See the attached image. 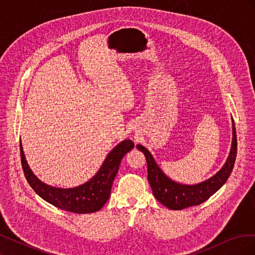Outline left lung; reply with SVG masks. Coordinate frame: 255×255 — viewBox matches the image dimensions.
Listing matches in <instances>:
<instances>
[{
    "label": "left lung",
    "mask_w": 255,
    "mask_h": 255,
    "mask_svg": "<svg viewBox=\"0 0 255 255\" xmlns=\"http://www.w3.org/2000/svg\"><path fill=\"white\" fill-rule=\"evenodd\" d=\"M137 149L140 150L145 156L148 165V181L151 185L153 195L158 201L170 210L179 211L189 206L199 205L212 197L223 184L227 182L233 170L237 153V137L233 120V140L230 155L219 172L196 185H183L169 179L154 160L151 153L144 146L137 144Z\"/></svg>",
    "instance_id": "obj_1"
}]
</instances>
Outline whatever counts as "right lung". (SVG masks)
<instances>
[{"label": "right lung", "mask_w": 255, "mask_h": 255, "mask_svg": "<svg viewBox=\"0 0 255 255\" xmlns=\"http://www.w3.org/2000/svg\"><path fill=\"white\" fill-rule=\"evenodd\" d=\"M134 148L132 140L120 142L107 155L102 167L92 179L75 188H56L42 183L30 170L20 141L21 164L26 181L36 194L60 210L75 214H88L100 211L111 196L112 185L122 158Z\"/></svg>", "instance_id": "add662e5"}]
</instances>
